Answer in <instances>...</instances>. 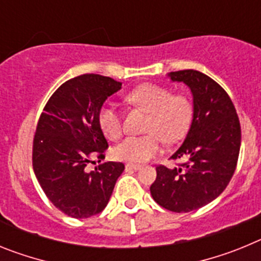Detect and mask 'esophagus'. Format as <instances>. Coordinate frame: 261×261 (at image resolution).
<instances>
[{"label": "esophagus", "instance_id": "34e87169", "mask_svg": "<svg viewBox=\"0 0 261 261\" xmlns=\"http://www.w3.org/2000/svg\"><path fill=\"white\" fill-rule=\"evenodd\" d=\"M141 168V166L140 165H133V163H126L125 165V170H133V171H137V170H140Z\"/></svg>", "mask_w": 261, "mask_h": 261}]
</instances>
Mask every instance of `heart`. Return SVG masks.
<instances>
[{"instance_id":"heart-1","label":"heart","mask_w":261,"mask_h":261,"mask_svg":"<svg viewBox=\"0 0 261 261\" xmlns=\"http://www.w3.org/2000/svg\"><path fill=\"white\" fill-rule=\"evenodd\" d=\"M126 102L149 114L144 136H130L112 149L117 161L144 163L159 153L161 138L166 144L179 141L190 129L193 117L191 99L184 94H172L166 86L144 84L126 95ZM98 124L103 135L117 140L123 132L121 116L112 105H105L98 112Z\"/></svg>"}]
</instances>
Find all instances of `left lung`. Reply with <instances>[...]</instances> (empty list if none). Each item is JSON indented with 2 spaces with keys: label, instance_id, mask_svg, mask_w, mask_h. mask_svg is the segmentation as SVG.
<instances>
[{
  "label": "left lung",
  "instance_id": "left-lung-1",
  "mask_svg": "<svg viewBox=\"0 0 261 261\" xmlns=\"http://www.w3.org/2000/svg\"><path fill=\"white\" fill-rule=\"evenodd\" d=\"M183 82L193 96V119L186 140L171 159H186L179 167H156L150 187L154 201L175 213L209 204L223 192L234 175L241 149V124L225 90L201 71L168 73Z\"/></svg>",
  "mask_w": 261,
  "mask_h": 261
}]
</instances>
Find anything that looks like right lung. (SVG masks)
<instances>
[{
    "label": "right lung",
    "mask_w": 261,
    "mask_h": 261,
    "mask_svg": "<svg viewBox=\"0 0 261 261\" xmlns=\"http://www.w3.org/2000/svg\"><path fill=\"white\" fill-rule=\"evenodd\" d=\"M121 82L99 74H84L62 84L40 115L32 146V167L39 184L59 211L73 218H89L107 206L120 162H105L107 140L99 128L98 112Z\"/></svg>",
    "instance_id": "add662e5"
}]
</instances>
